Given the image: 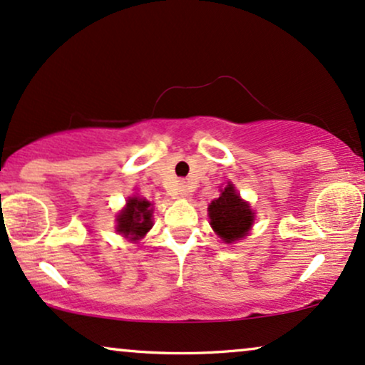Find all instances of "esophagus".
Instances as JSON below:
<instances>
[{"instance_id": "1", "label": "esophagus", "mask_w": 365, "mask_h": 365, "mask_svg": "<svg viewBox=\"0 0 365 365\" xmlns=\"http://www.w3.org/2000/svg\"><path fill=\"white\" fill-rule=\"evenodd\" d=\"M179 196H181V197H186V196H187V190H186V186H181V187H179Z\"/></svg>"}]
</instances>
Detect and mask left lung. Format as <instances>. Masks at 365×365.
Here are the masks:
<instances>
[{
    "mask_svg": "<svg viewBox=\"0 0 365 365\" xmlns=\"http://www.w3.org/2000/svg\"><path fill=\"white\" fill-rule=\"evenodd\" d=\"M208 211L213 230L228 244L244 238L254 222L250 206L240 200L232 184H228L220 197L210 205Z\"/></svg>",
    "mask_w": 365,
    "mask_h": 365,
    "instance_id": "8db88e82",
    "label": "left lung"
}]
</instances>
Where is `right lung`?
<instances>
[{"label":"right lung","mask_w":365,"mask_h":365,"mask_svg":"<svg viewBox=\"0 0 365 365\" xmlns=\"http://www.w3.org/2000/svg\"><path fill=\"white\" fill-rule=\"evenodd\" d=\"M118 232L125 237L142 238L152 227L150 203L142 197H130L127 208L118 215Z\"/></svg>","instance_id":"right-lung-1"}]
</instances>
